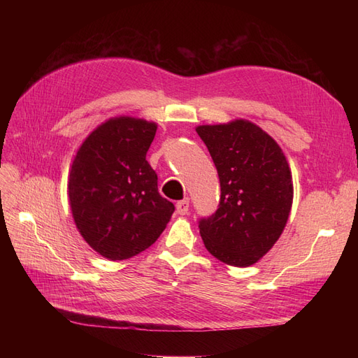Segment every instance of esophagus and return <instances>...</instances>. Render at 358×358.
I'll list each match as a JSON object with an SVG mask.
<instances>
[{
    "instance_id": "1",
    "label": "esophagus",
    "mask_w": 358,
    "mask_h": 358,
    "mask_svg": "<svg viewBox=\"0 0 358 358\" xmlns=\"http://www.w3.org/2000/svg\"><path fill=\"white\" fill-rule=\"evenodd\" d=\"M188 210H189V200L188 199H183L176 203V212L179 215H187Z\"/></svg>"
}]
</instances>
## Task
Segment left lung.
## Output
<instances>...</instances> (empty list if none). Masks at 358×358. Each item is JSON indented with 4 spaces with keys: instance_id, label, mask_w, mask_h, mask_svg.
Segmentation results:
<instances>
[{
    "instance_id": "obj_1",
    "label": "left lung",
    "mask_w": 358,
    "mask_h": 358,
    "mask_svg": "<svg viewBox=\"0 0 358 358\" xmlns=\"http://www.w3.org/2000/svg\"><path fill=\"white\" fill-rule=\"evenodd\" d=\"M221 182L220 208L200 221L206 249L220 262L248 267L282 234L292 206V176L282 149L248 119L199 125Z\"/></svg>"
}]
</instances>
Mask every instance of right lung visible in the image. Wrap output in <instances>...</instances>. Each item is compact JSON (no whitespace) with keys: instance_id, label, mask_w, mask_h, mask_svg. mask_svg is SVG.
<instances>
[{"instance_id":"add662e5","label":"right lung","mask_w":358,"mask_h":358,"mask_svg":"<svg viewBox=\"0 0 358 358\" xmlns=\"http://www.w3.org/2000/svg\"><path fill=\"white\" fill-rule=\"evenodd\" d=\"M157 128L142 117H110L73 159L67 192L74 224L83 241L112 262L155 243L175 212L159 196L157 173L146 161Z\"/></svg>"}]
</instances>
